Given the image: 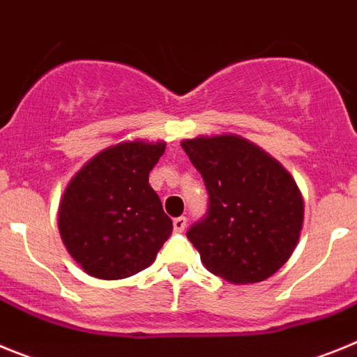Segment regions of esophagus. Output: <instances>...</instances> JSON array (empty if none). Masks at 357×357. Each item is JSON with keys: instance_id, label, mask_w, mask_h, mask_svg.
<instances>
[{"instance_id": "34e87169", "label": "esophagus", "mask_w": 357, "mask_h": 357, "mask_svg": "<svg viewBox=\"0 0 357 357\" xmlns=\"http://www.w3.org/2000/svg\"><path fill=\"white\" fill-rule=\"evenodd\" d=\"M185 225H188V220H185L184 216H178L173 220V230H175V232H184Z\"/></svg>"}]
</instances>
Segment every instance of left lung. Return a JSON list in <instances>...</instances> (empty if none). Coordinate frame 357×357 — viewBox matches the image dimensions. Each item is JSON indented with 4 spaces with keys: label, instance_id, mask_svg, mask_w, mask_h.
I'll list each match as a JSON object with an SVG mask.
<instances>
[{
    "label": "left lung",
    "instance_id": "obj_1",
    "mask_svg": "<svg viewBox=\"0 0 357 357\" xmlns=\"http://www.w3.org/2000/svg\"><path fill=\"white\" fill-rule=\"evenodd\" d=\"M209 193V211L188 230L204 266L232 284L272 277L291 257L304 223L295 178L236 134L182 141Z\"/></svg>",
    "mask_w": 357,
    "mask_h": 357
}]
</instances>
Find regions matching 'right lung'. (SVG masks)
I'll return each instance as SVG.
<instances>
[{
	"mask_svg": "<svg viewBox=\"0 0 357 357\" xmlns=\"http://www.w3.org/2000/svg\"><path fill=\"white\" fill-rule=\"evenodd\" d=\"M164 150V141H123L96 153L69 181L59 230L91 277L118 280L139 273L172 234V220L148 184Z\"/></svg>",
	"mask_w": 357,
	"mask_h": 357,
	"instance_id": "right-lung-1",
	"label": "right lung"
}]
</instances>
